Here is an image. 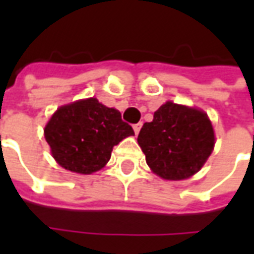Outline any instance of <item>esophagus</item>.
Here are the masks:
<instances>
[{
  "label": "esophagus",
  "instance_id": "34e87169",
  "mask_svg": "<svg viewBox=\"0 0 254 254\" xmlns=\"http://www.w3.org/2000/svg\"><path fill=\"white\" fill-rule=\"evenodd\" d=\"M141 127H143V122H138V124H134V125H133V130H134V133H136V134H138V132H140Z\"/></svg>",
  "mask_w": 254,
  "mask_h": 254
}]
</instances>
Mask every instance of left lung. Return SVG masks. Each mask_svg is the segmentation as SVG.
I'll return each mask as SVG.
<instances>
[{"mask_svg": "<svg viewBox=\"0 0 254 254\" xmlns=\"http://www.w3.org/2000/svg\"><path fill=\"white\" fill-rule=\"evenodd\" d=\"M149 169L163 180H187L201 169L212 154L215 133L202 110L166 102L138 133Z\"/></svg>", "mask_w": 254, "mask_h": 254, "instance_id": "obj_1", "label": "left lung"}]
</instances>
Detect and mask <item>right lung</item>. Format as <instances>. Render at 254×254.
Returning <instances> with one entry per match:
<instances>
[{
    "label": "right lung",
    "instance_id": "obj_1",
    "mask_svg": "<svg viewBox=\"0 0 254 254\" xmlns=\"http://www.w3.org/2000/svg\"><path fill=\"white\" fill-rule=\"evenodd\" d=\"M121 113L96 98L61 106L45 127V138L57 163L77 174H92L110 160L113 147L133 136Z\"/></svg>",
    "mask_w": 254,
    "mask_h": 254
}]
</instances>
